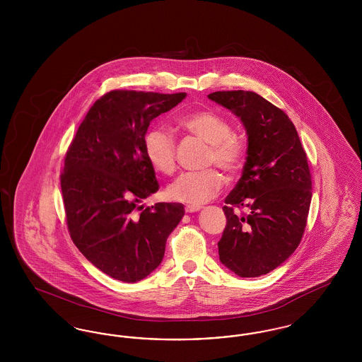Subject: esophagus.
<instances>
[{"instance_id": "1", "label": "esophagus", "mask_w": 362, "mask_h": 362, "mask_svg": "<svg viewBox=\"0 0 362 362\" xmlns=\"http://www.w3.org/2000/svg\"><path fill=\"white\" fill-rule=\"evenodd\" d=\"M199 209H201V206H192V205H187V206L185 207L186 213H195V211H198Z\"/></svg>"}]
</instances>
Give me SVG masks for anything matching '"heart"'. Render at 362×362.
Segmentation results:
<instances>
[{
	"instance_id": "obj_1",
	"label": "heart",
	"mask_w": 362,
	"mask_h": 362,
	"mask_svg": "<svg viewBox=\"0 0 362 362\" xmlns=\"http://www.w3.org/2000/svg\"><path fill=\"white\" fill-rule=\"evenodd\" d=\"M179 124L194 137L209 144L206 165L216 164L229 175L241 171L245 161V144L232 133V123L225 117L202 110L183 117ZM144 151L153 170L173 175L176 170V142L170 132L161 127L151 129L144 137ZM224 176L217 168L201 173H182L167 189L170 199L199 206L220 194Z\"/></svg>"
}]
</instances>
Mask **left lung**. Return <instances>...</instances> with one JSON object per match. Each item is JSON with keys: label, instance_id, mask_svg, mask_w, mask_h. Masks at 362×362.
I'll list each match as a JSON object with an SVG mask.
<instances>
[{"label": "left lung", "instance_id": "1", "mask_svg": "<svg viewBox=\"0 0 362 362\" xmlns=\"http://www.w3.org/2000/svg\"><path fill=\"white\" fill-rule=\"evenodd\" d=\"M209 99L240 117L248 136L243 175L223 207L220 260L239 276H263L303 239L312 199L307 153L289 117L258 93L218 90ZM235 208L249 211L236 214Z\"/></svg>", "mask_w": 362, "mask_h": 362}]
</instances>
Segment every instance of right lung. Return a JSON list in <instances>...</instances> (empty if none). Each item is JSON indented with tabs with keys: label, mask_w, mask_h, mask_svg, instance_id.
<instances>
[{
	"label": "right lung",
	"mask_w": 362,
	"mask_h": 362,
	"mask_svg": "<svg viewBox=\"0 0 362 362\" xmlns=\"http://www.w3.org/2000/svg\"><path fill=\"white\" fill-rule=\"evenodd\" d=\"M186 98L115 89L89 108L65 155L61 189L70 238L104 274L137 282L161 263L182 204H138L158 189L144 151L149 123Z\"/></svg>",
	"instance_id": "1"
}]
</instances>
